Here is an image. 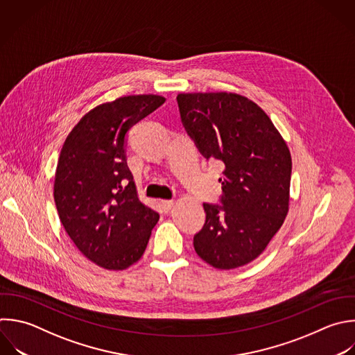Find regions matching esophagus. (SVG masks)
<instances>
[{
    "instance_id": "obj_1",
    "label": "esophagus",
    "mask_w": 355,
    "mask_h": 355,
    "mask_svg": "<svg viewBox=\"0 0 355 355\" xmlns=\"http://www.w3.org/2000/svg\"><path fill=\"white\" fill-rule=\"evenodd\" d=\"M161 205H162L164 211H169V209L175 205V201H173V200H162V201H161Z\"/></svg>"
}]
</instances>
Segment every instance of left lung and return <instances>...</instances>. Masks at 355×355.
<instances>
[{
  "label": "left lung",
  "instance_id": "1",
  "mask_svg": "<svg viewBox=\"0 0 355 355\" xmlns=\"http://www.w3.org/2000/svg\"><path fill=\"white\" fill-rule=\"evenodd\" d=\"M180 119L202 157L223 164L220 204L204 202L205 223L194 236L200 258L218 269L254 261L284 222L290 151L269 116L234 93L176 97Z\"/></svg>",
  "mask_w": 355,
  "mask_h": 355
}]
</instances>
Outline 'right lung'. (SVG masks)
Masks as SVG:
<instances>
[{"label": "right lung", "mask_w": 355, "mask_h": 355, "mask_svg": "<svg viewBox=\"0 0 355 355\" xmlns=\"http://www.w3.org/2000/svg\"><path fill=\"white\" fill-rule=\"evenodd\" d=\"M165 103L154 94L121 97L89 114L67 137L54 200L79 251L101 268L122 270L146 251L159 215L144 205L126 162V135Z\"/></svg>", "instance_id": "obj_1"}]
</instances>
